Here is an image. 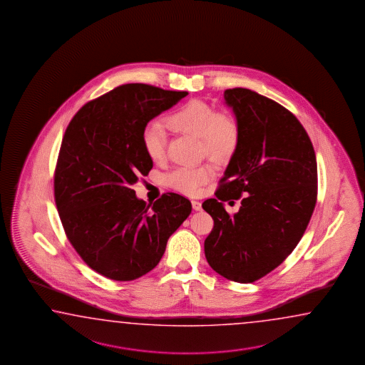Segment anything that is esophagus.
<instances>
[{"mask_svg":"<svg viewBox=\"0 0 365 365\" xmlns=\"http://www.w3.org/2000/svg\"><path fill=\"white\" fill-rule=\"evenodd\" d=\"M192 206H193L194 211H200L202 210V203L200 200H192Z\"/></svg>","mask_w":365,"mask_h":365,"instance_id":"1","label":"esophagus"}]
</instances>
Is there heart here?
<instances>
[{"label": "heart", "mask_w": 365, "mask_h": 365, "mask_svg": "<svg viewBox=\"0 0 365 365\" xmlns=\"http://www.w3.org/2000/svg\"><path fill=\"white\" fill-rule=\"evenodd\" d=\"M168 125L176 132L200 138V154L222 162L228 159L238 145L240 127L236 118L200 100L189 101L168 118ZM143 151L151 162H162L167 149L165 123L153 120L143 130ZM214 178L211 165L179 167L167 175L168 185L180 193L197 195L202 186Z\"/></svg>", "instance_id": "obj_1"}]
</instances>
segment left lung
Here are the masks:
<instances>
[{
    "instance_id": "left-lung-1",
    "label": "left lung",
    "mask_w": 365,
    "mask_h": 365,
    "mask_svg": "<svg viewBox=\"0 0 365 365\" xmlns=\"http://www.w3.org/2000/svg\"><path fill=\"white\" fill-rule=\"evenodd\" d=\"M240 127L237 149L216 198L202 207L214 219L205 241L208 264L249 284L277 268L298 245L317 200V165L306 129L277 102L245 88L224 92ZM245 193L230 215L222 201Z\"/></svg>"
}]
</instances>
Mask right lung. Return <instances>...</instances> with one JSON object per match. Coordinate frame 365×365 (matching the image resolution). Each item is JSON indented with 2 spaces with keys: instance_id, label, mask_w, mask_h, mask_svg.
I'll return each mask as SVG.
<instances>
[{
  "instance_id": "1",
  "label": "right lung",
  "mask_w": 365,
  "mask_h": 365,
  "mask_svg": "<svg viewBox=\"0 0 365 365\" xmlns=\"http://www.w3.org/2000/svg\"><path fill=\"white\" fill-rule=\"evenodd\" d=\"M186 96L124 84L86 103L66 129L54 173L58 214L73 249L108 279L132 281L155 268L192 212L180 194L148 205L133 190L153 168L143 128Z\"/></svg>"
}]
</instances>
